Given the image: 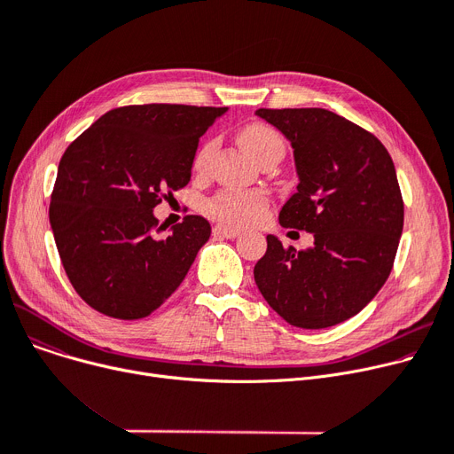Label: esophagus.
<instances>
[{
  "mask_svg": "<svg viewBox=\"0 0 454 454\" xmlns=\"http://www.w3.org/2000/svg\"><path fill=\"white\" fill-rule=\"evenodd\" d=\"M241 231L237 228H230V226H224V224H217L213 228V235L215 237H224V239H233V237L239 235Z\"/></svg>",
  "mask_w": 454,
  "mask_h": 454,
  "instance_id": "esophagus-1",
  "label": "esophagus"
}]
</instances>
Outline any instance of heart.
Listing matches in <instances>:
<instances>
[{
	"mask_svg": "<svg viewBox=\"0 0 454 454\" xmlns=\"http://www.w3.org/2000/svg\"><path fill=\"white\" fill-rule=\"evenodd\" d=\"M241 147L257 160L265 151L272 147H283L281 136L265 123H250L241 129L239 136ZM219 147V141L211 137L199 149L193 167L195 171L202 173L207 169V165ZM265 209V199L257 193H247V191H223L217 197H213L207 202V211L224 223L231 224H252L255 223Z\"/></svg>",
	"mask_w": 454,
	"mask_h": 454,
	"instance_id": "1",
	"label": "heart"
}]
</instances>
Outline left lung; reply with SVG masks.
<instances>
[{
	"instance_id": "obj_1",
	"label": "left lung",
	"mask_w": 454,
	"mask_h": 454,
	"mask_svg": "<svg viewBox=\"0 0 454 454\" xmlns=\"http://www.w3.org/2000/svg\"><path fill=\"white\" fill-rule=\"evenodd\" d=\"M255 114L294 149L300 184L279 223L315 235L307 250L285 248L267 235V252L254 267L255 285L291 325H337L363 311L392 272L404 217L394 161L372 132L335 112Z\"/></svg>"
}]
</instances>
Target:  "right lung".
<instances>
[{
  "label": "right lung",
  "instance_id": "right-lung-1",
  "mask_svg": "<svg viewBox=\"0 0 454 454\" xmlns=\"http://www.w3.org/2000/svg\"><path fill=\"white\" fill-rule=\"evenodd\" d=\"M224 112L158 103L114 108L62 154L50 223L67 279L95 311L145 318L184 281L211 226L187 215L156 237L153 209L187 185L199 137Z\"/></svg>",
  "mask_w": 454,
  "mask_h": 454
}]
</instances>
